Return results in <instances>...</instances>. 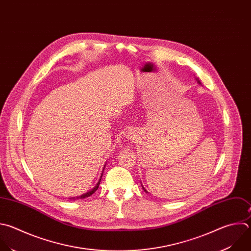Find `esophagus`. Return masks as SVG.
I'll return each mask as SVG.
<instances>
[{"label":"esophagus","mask_w":251,"mask_h":251,"mask_svg":"<svg viewBox=\"0 0 251 251\" xmlns=\"http://www.w3.org/2000/svg\"><path fill=\"white\" fill-rule=\"evenodd\" d=\"M129 137H130V139H131L132 141H134V140L137 139V135H136V133H134V132H130V133H129Z\"/></svg>","instance_id":"esophagus-1"}]
</instances>
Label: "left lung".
Here are the masks:
<instances>
[{
    "mask_svg": "<svg viewBox=\"0 0 251 251\" xmlns=\"http://www.w3.org/2000/svg\"><path fill=\"white\" fill-rule=\"evenodd\" d=\"M199 82H200V81H199ZM144 190H145V188H144ZM145 191H146V190H145ZM146 192H147V191H146Z\"/></svg>",
    "mask_w": 251,
    "mask_h": 251,
    "instance_id": "8db88e82",
    "label": "left lung"
}]
</instances>
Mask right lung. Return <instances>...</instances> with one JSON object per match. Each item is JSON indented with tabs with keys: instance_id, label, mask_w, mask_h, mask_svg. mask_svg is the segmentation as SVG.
Masks as SVG:
<instances>
[{
	"instance_id": "obj_1",
	"label": "right lung",
	"mask_w": 251,
	"mask_h": 251,
	"mask_svg": "<svg viewBox=\"0 0 251 251\" xmlns=\"http://www.w3.org/2000/svg\"><path fill=\"white\" fill-rule=\"evenodd\" d=\"M102 176V175H101ZM100 180L101 179H100V181H99V183L97 184V186L92 190V191H90V192H88V193H86V194H83V195H81V196H79V197H76V199H83V198H87V197H90L92 194H94L97 190H98V188H99V186H100Z\"/></svg>"
}]
</instances>
